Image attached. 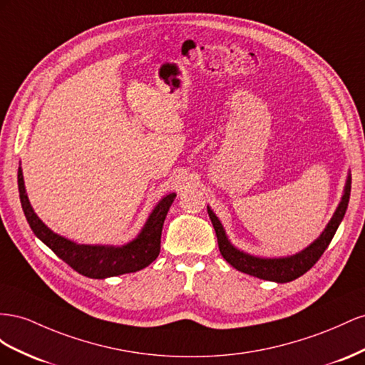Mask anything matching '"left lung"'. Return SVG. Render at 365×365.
<instances>
[{
  "mask_svg": "<svg viewBox=\"0 0 365 365\" xmlns=\"http://www.w3.org/2000/svg\"><path fill=\"white\" fill-rule=\"evenodd\" d=\"M350 190H351V177L349 175L346 182V188H344V195H342L335 214H333V217L330 218V222L326 226L324 231H322V234L314 243L307 246L304 251H301L295 255L279 257V258H259V257L249 255L243 251H238V249L227 240L220 220H218V217L211 211V207L207 206V214H210L212 226L215 229L218 249H220L222 257L229 264L235 267L237 270H240L243 274L257 277L259 279L275 281V283H289V281L304 275L307 270L318 262L321 255L324 254L327 246L331 242L333 235L336 232L339 223L342 222V218H344V214L349 206Z\"/></svg>",
  "mask_w": 365,
  "mask_h": 365,
  "instance_id": "1",
  "label": "left lung"
}]
</instances>
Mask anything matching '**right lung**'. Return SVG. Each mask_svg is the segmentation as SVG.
Masks as SVG:
<instances>
[{"mask_svg":"<svg viewBox=\"0 0 365 365\" xmlns=\"http://www.w3.org/2000/svg\"><path fill=\"white\" fill-rule=\"evenodd\" d=\"M19 200L24 215L35 235L47 245L62 262L88 278H108L122 274L136 272L151 264L160 252V235L166 214L175 199V192L165 195L155 205L140 234L123 246L78 245L66 237L55 234L35 214L26 194L23 170L18 168Z\"/></svg>","mask_w":365,"mask_h":365,"instance_id":"1","label":"right lung"}]
</instances>
